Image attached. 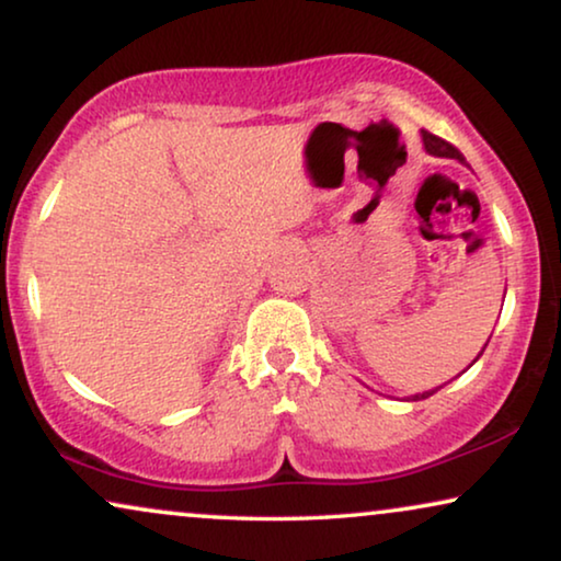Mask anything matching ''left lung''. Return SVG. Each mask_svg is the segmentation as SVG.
I'll list each match as a JSON object with an SVG mask.
<instances>
[{"label": "left lung", "instance_id": "left-lung-1", "mask_svg": "<svg viewBox=\"0 0 561 561\" xmlns=\"http://www.w3.org/2000/svg\"><path fill=\"white\" fill-rule=\"evenodd\" d=\"M421 137H424V148H426V152L428 156H436V158H455V160H459V163H465V158H462V152H459L455 145H449L447 140H442V137H436V135H432V133H426V129H421ZM488 347V344H485ZM485 352V350H482ZM480 352V355H482ZM478 355V357H480ZM474 357V359H478ZM472 359V363H474ZM439 390V388H436ZM436 390H426V393H419V396H413V401H424V398H428V396H434Z\"/></svg>", "mask_w": 561, "mask_h": 561}]
</instances>
